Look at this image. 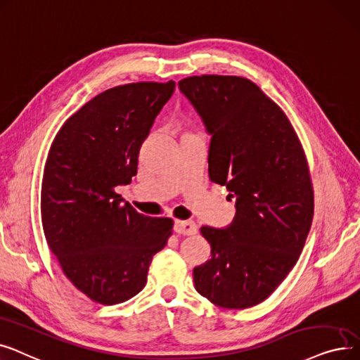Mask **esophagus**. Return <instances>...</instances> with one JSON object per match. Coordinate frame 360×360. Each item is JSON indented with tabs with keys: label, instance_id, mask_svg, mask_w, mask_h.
<instances>
[{
	"label": "esophagus",
	"instance_id": "1",
	"mask_svg": "<svg viewBox=\"0 0 360 360\" xmlns=\"http://www.w3.org/2000/svg\"><path fill=\"white\" fill-rule=\"evenodd\" d=\"M174 231L183 236H191L198 231V227L193 221H176Z\"/></svg>",
	"mask_w": 360,
	"mask_h": 360
}]
</instances>
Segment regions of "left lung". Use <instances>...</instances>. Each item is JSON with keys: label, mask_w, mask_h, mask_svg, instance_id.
<instances>
[{"label": "left lung", "mask_w": 360, "mask_h": 360, "mask_svg": "<svg viewBox=\"0 0 360 360\" xmlns=\"http://www.w3.org/2000/svg\"><path fill=\"white\" fill-rule=\"evenodd\" d=\"M211 134L208 173L236 198L227 229L200 227L211 259L198 293L227 309L268 299L293 269L314 219V186L299 136L252 80L202 75L179 82Z\"/></svg>", "instance_id": "8db88e82"}]
</instances>
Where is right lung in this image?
Masks as SVG:
<instances>
[{
  "label": "right lung",
  "mask_w": 360,
  "mask_h": 360,
  "mask_svg": "<svg viewBox=\"0 0 360 360\" xmlns=\"http://www.w3.org/2000/svg\"><path fill=\"white\" fill-rule=\"evenodd\" d=\"M176 83L138 82L101 92L65 120L51 143L41 187L46 243L70 283L101 304L138 295L174 222L122 205L117 186L138 155Z\"/></svg>",
  "instance_id": "right-lung-1"
}]
</instances>
